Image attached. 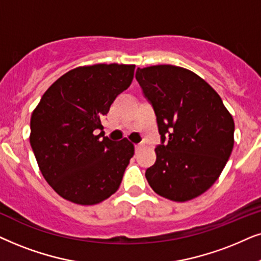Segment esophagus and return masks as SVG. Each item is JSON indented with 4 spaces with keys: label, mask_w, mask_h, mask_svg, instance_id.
<instances>
[{
    "label": "esophagus",
    "mask_w": 261,
    "mask_h": 261,
    "mask_svg": "<svg viewBox=\"0 0 261 261\" xmlns=\"http://www.w3.org/2000/svg\"><path fill=\"white\" fill-rule=\"evenodd\" d=\"M142 147H143V144H136V145H135V150H136V152H138V151H140L141 150V148Z\"/></svg>",
    "instance_id": "1"
}]
</instances>
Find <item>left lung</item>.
I'll list each match as a JSON object with an SVG mask.
<instances>
[{"label":"left lung","mask_w":261,"mask_h":261,"mask_svg":"<svg viewBox=\"0 0 261 261\" xmlns=\"http://www.w3.org/2000/svg\"><path fill=\"white\" fill-rule=\"evenodd\" d=\"M136 80L154 107L162 140L156 162L145 172L149 185L173 201L200 196L220 178L231 154L232 116L216 90L189 69L137 68Z\"/></svg>","instance_id":"1"}]
</instances>
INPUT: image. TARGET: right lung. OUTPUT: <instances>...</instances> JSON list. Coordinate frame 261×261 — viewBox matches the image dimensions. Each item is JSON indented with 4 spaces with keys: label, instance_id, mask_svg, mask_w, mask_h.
Wrapping results in <instances>:
<instances>
[{
    "label": "right lung",
    "instance_id": "obj_1",
    "mask_svg": "<svg viewBox=\"0 0 261 261\" xmlns=\"http://www.w3.org/2000/svg\"><path fill=\"white\" fill-rule=\"evenodd\" d=\"M134 64L71 69L48 87L31 117L30 143L41 174L62 198L80 205L101 203L119 189L134 156L126 138L99 135L102 118L130 87Z\"/></svg>",
    "mask_w": 261,
    "mask_h": 261
}]
</instances>
